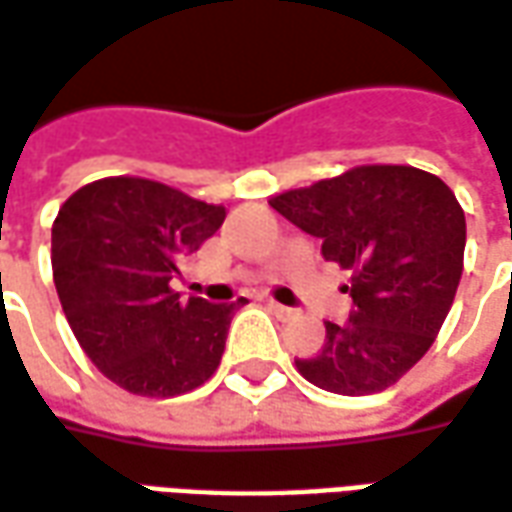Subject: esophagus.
<instances>
[{"mask_svg": "<svg viewBox=\"0 0 512 512\" xmlns=\"http://www.w3.org/2000/svg\"><path fill=\"white\" fill-rule=\"evenodd\" d=\"M268 307H271V310H274V313H277V316H280V318H291V316H296V307L280 305V302H274V299H271V302H268Z\"/></svg>", "mask_w": 512, "mask_h": 512, "instance_id": "1", "label": "esophagus"}]
</instances>
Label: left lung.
<instances>
[{"label": "left lung", "mask_w": 512, "mask_h": 512, "mask_svg": "<svg viewBox=\"0 0 512 512\" xmlns=\"http://www.w3.org/2000/svg\"><path fill=\"white\" fill-rule=\"evenodd\" d=\"M321 255L352 271L349 321L296 360L318 388L366 396L416 366L441 330L463 274L466 216L449 185L413 166H360L271 199Z\"/></svg>", "instance_id": "left-lung-1"}]
</instances>
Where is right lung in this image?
<instances>
[{
	"label": "right lung",
	"instance_id": "right-lung-1",
	"mask_svg": "<svg viewBox=\"0 0 512 512\" xmlns=\"http://www.w3.org/2000/svg\"><path fill=\"white\" fill-rule=\"evenodd\" d=\"M224 216V207L141 177L96 180L60 207L52 227L60 305L85 355L124 391L177 396L219 368L246 299H185L171 280Z\"/></svg>",
	"mask_w": 512,
	"mask_h": 512
}]
</instances>
